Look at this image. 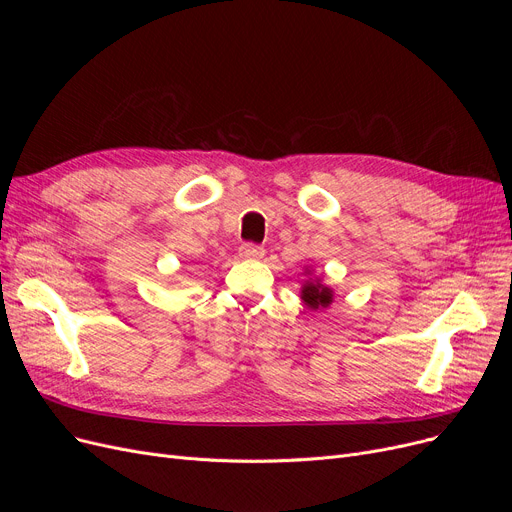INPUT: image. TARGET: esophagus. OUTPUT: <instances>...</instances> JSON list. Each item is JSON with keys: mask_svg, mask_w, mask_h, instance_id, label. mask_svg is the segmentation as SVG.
<instances>
[{"mask_svg": "<svg viewBox=\"0 0 512 512\" xmlns=\"http://www.w3.org/2000/svg\"><path fill=\"white\" fill-rule=\"evenodd\" d=\"M265 255V249L255 245V242H245V245L240 247V257L242 259H261Z\"/></svg>", "mask_w": 512, "mask_h": 512, "instance_id": "34e87169", "label": "esophagus"}]
</instances>
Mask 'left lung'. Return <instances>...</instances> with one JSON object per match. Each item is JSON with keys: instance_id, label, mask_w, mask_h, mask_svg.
<instances>
[{"instance_id": "1", "label": "left lung", "mask_w": 512, "mask_h": 512, "mask_svg": "<svg viewBox=\"0 0 512 512\" xmlns=\"http://www.w3.org/2000/svg\"><path fill=\"white\" fill-rule=\"evenodd\" d=\"M303 301L307 307L311 309H319V307H328L332 303V290L328 286L321 284L319 280L315 282H307L303 286Z\"/></svg>"}]
</instances>
